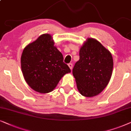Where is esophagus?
Here are the masks:
<instances>
[{
    "mask_svg": "<svg viewBox=\"0 0 131 131\" xmlns=\"http://www.w3.org/2000/svg\"><path fill=\"white\" fill-rule=\"evenodd\" d=\"M68 66H69L70 69L71 70H72V68H73V64L72 63H69V64H68Z\"/></svg>",
    "mask_w": 131,
    "mask_h": 131,
    "instance_id": "1",
    "label": "esophagus"
}]
</instances>
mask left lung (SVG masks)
<instances>
[{
	"label": "left lung",
	"mask_w": 131,
	"mask_h": 131,
	"mask_svg": "<svg viewBox=\"0 0 131 131\" xmlns=\"http://www.w3.org/2000/svg\"><path fill=\"white\" fill-rule=\"evenodd\" d=\"M79 56L73 69L77 87L83 96H95L110 81L113 67L112 55L98 41L89 38L80 48Z\"/></svg>",
	"instance_id": "1"
}]
</instances>
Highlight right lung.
I'll return each mask as SVG.
<instances>
[{
	"label": "right lung",
	"instance_id": "right-lung-1",
	"mask_svg": "<svg viewBox=\"0 0 131 131\" xmlns=\"http://www.w3.org/2000/svg\"><path fill=\"white\" fill-rule=\"evenodd\" d=\"M63 60L62 53L54 46L51 36L41 35L23 50L21 66L25 80L36 92H51L62 77L71 72Z\"/></svg>",
	"mask_w": 131,
	"mask_h": 131
}]
</instances>
